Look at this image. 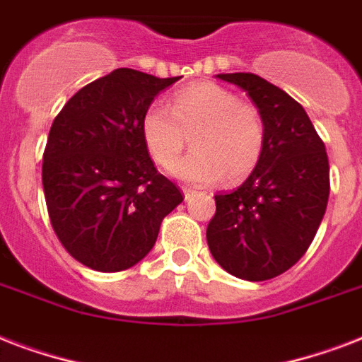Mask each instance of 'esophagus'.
<instances>
[{
	"mask_svg": "<svg viewBox=\"0 0 362 362\" xmlns=\"http://www.w3.org/2000/svg\"><path fill=\"white\" fill-rule=\"evenodd\" d=\"M193 195V192L189 189V187H184V197H186V201H189V197Z\"/></svg>",
	"mask_w": 362,
	"mask_h": 362,
	"instance_id": "34e87169",
	"label": "esophagus"
}]
</instances>
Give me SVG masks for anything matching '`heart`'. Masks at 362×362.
<instances>
[{
    "label": "heart",
    "instance_id": "b5f03b06",
    "mask_svg": "<svg viewBox=\"0 0 362 362\" xmlns=\"http://www.w3.org/2000/svg\"><path fill=\"white\" fill-rule=\"evenodd\" d=\"M192 136L195 152L180 159L170 175L193 186L246 180L264 148V125L252 105L214 82H199L175 93L170 107L152 103L141 118L146 152L159 167H170Z\"/></svg>",
    "mask_w": 362,
    "mask_h": 362
}]
</instances>
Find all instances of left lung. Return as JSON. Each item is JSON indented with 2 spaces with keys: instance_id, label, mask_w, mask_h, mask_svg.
<instances>
[{
  "instance_id": "1",
  "label": "left lung",
  "mask_w": 362,
  "mask_h": 362,
  "mask_svg": "<svg viewBox=\"0 0 362 362\" xmlns=\"http://www.w3.org/2000/svg\"><path fill=\"white\" fill-rule=\"evenodd\" d=\"M247 93L264 125L257 167L231 193H218L206 229L210 253L240 280L280 276L314 240L329 201V158L306 110L252 73L216 75Z\"/></svg>"
}]
</instances>
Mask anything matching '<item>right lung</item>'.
Returning a JSON list of instances; mask_svg holds the SVG:
<instances>
[{
  "instance_id": "right-lung-1",
  "label": "right lung",
  "mask_w": 362,
  "mask_h": 362,
  "mask_svg": "<svg viewBox=\"0 0 362 362\" xmlns=\"http://www.w3.org/2000/svg\"><path fill=\"white\" fill-rule=\"evenodd\" d=\"M178 78L116 69L78 90L52 122L42 156L48 216L65 250L90 269L139 263L184 201L141 136L144 110Z\"/></svg>"
}]
</instances>
